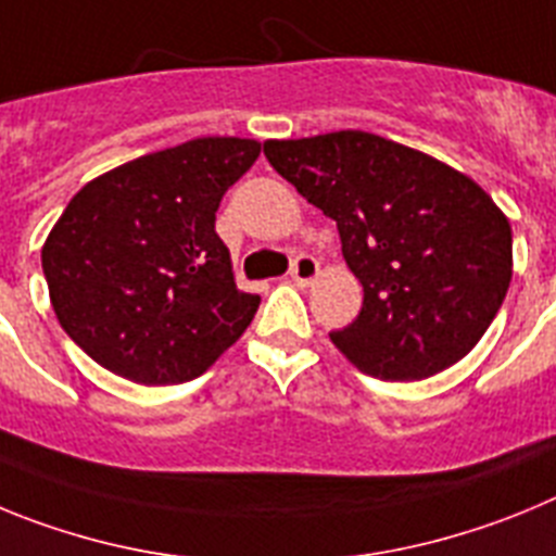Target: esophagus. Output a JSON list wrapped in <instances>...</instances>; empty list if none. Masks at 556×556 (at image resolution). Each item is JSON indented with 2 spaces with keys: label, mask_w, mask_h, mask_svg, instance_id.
Listing matches in <instances>:
<instances>
[{
  "label": "esophagus",
  "mask_w": 556,
  "mask_h": 556,
  "mask_svg": "<svg viewBox=\"0 0 556 556\" xmlns=\"http://www.w3.org/2000/svg\"><path fill=\"white\" fill-rule=\"evenodd\" d=\"M289 275H292L294 283L308 287V283H312L317 275H320V262H317V258H312V255H298V258L292 262Z\"/></svg>",
  "instance_id": "1"
}]
</instances>
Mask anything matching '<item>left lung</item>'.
<instances>
[{
	"instance_id": "8db88e82",
	"label": "left lung",
	"mask_w": 556,
	"mask_h": 556,
	"mask_svg": "<svg viewBox=\"0 0 556 556\" xmlns=\"http://www.w3.org/2000/svg\"><path fill=\"white\" fill-rule=\"evenodd\" d=\"M264 155L337 223L365 301L331 342L358 370L420 381L473 351L513 281V228L488 191L365 130L269 139Z\"/></svg>"
}]
</instances>
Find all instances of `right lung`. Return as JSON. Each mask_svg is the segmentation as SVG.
I'll list each match as a JSON object with an SVG mask.
<instances>
[{"label":"right lung","mask_w":556,"mask_h":556,"mask_svg":"<svg viewBox=\"0 0 556 556\" xmlns=\"http://www.w3.org/2000/svg\"><path fill=\"white\" fill-rule=\"evenodd\" d=\"M262 144L191 139L105 172L68 200L41 250L63 331L136 384L203 376L253 320L214 230L225 191Z\"/></svg>","instance_id":"right-lung-1"}]
</instances>
